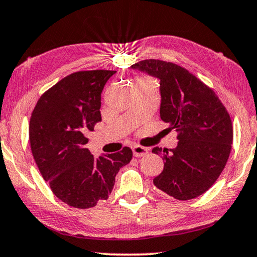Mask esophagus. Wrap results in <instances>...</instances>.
Here are the masks:
<instances>
[{"mask_svg":"<svg viewBox=\"0 0 257 257\" xmlns=\"http://www.w3.org/2000/svg\"><path fill=\"white\" fill-rule=\"evenodd\" d=\"M148 151H149L148 148H144V147H141V146H134L133 147V153H134V156H135V157L146 156V155L148 154Z\"/></svg>","mask_w":257,"mask_h":257,"instance_id":"34e87169","label":"esophagus"}]
</instances>
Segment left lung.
Wrapping results in <instances>:
<instances>
[{
	"label": "left lung",
	"instance_id": "1",
	"mask_svg": "<svg viewBox=\"0 0 257 257\" xmlns=\"http://www.w3.org/2000/svg\"><path fill=\"white\" fill-rule=\"evenodd\" d=\"M130 67L160 80L161 118L178 134L176 148L153 149L164 161L155 186L178 200L199 197L228 161L233 143L229 114L213 89L182 66L146 59Z\"/></svg>",
	"mask_w": 257,
	"mask_h": 257
}]
</instances>
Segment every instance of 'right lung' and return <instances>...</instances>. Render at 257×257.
<instances>
[{"instance_id":"add662e5","label":"right lung","mask_w":257,"mask_h":257,"mask_svg":"<svg viewBox=\"0 0 257 257\" xmlns=\"http://www.w3.org/2000/svg\"><path fill=\"white\" fill-rule=\"evenodd\" d=\"M115 71H80L67 75L38 100L30 118L31 151L43 178L61 201L75 208L106 200L115 177L133 158L120 153L94 157L87 135L101 121V93Z\"/></svg>"}]
</instances>
